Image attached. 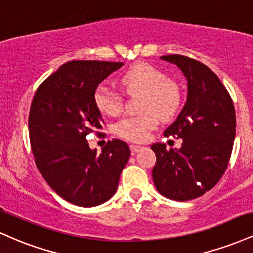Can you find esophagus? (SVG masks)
<instances>
[{
	"instance_id": "esophagus-1",
	"label": "esophagus",
	"mask_w": 253,
	"mask_h": 253,
	"mask_svg": "<svg viewBox=\"0 0 253 253\" xmlns=\"http://www.w3.org/2000/svg\"><path fill=\"white\" fill-rule=\"evenodd\" d=\"M129 149H130V152H132L133 155H134V153H136V152H138L139 150L141 149V146H139V145H134V144H132V145H130V146H129Z\"/></svg>"
}]
</instances>
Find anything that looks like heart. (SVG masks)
Masks as SVG:
<instances>
[{
	"label": "heart",
	"instance_id": "b5f03b06",
	"mask_svg": "<svg viewBox=\"0 0 253 253\" xmlns=\"http://www.w3.org/2000/svg\"><path fill=\"white\" fill-rule=\"evenodd\" d=\"M120 82L128 92L144 94L141 110L144 114L127 115L114 125V132L120 138L133 143L147 140L151 130L158 124V117H172L182 102V89L177 81L167 72L149 63L130 66L120 77ZM95 103L107 115H117L124 107V97L117 90L100 85L94 95Z\"/></svg>",
	"mask_w": 253,
	"mask_h": 253
}]
</instances>
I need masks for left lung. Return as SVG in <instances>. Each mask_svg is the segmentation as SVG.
<instances>
[{
	"instance_id": "1",
	"label": "left lung",
	"mask_w": 253,
	"mask_h": 253,
	"mask_svg": "<svg viewBox=\"0 0 253 253\" xmlns=\"http://www.w3.org/2000/svg\"><path fill=\"white\" fill-rule=\"evenodd\" d=\"M161 58L176 64L187 77L188 96L175 123L164 130L165 136L182 139L181 149L151 146L157 158L152 178L163 196L188 201L211 190L225 173L236 138V110L207 65L181 54Z\"/></svg>"
}]
</instances>
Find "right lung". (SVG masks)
<instances>
[{"label":"right lung","mask_w":253,"mask_h":253,"mask_svg":"<svg viewBox=\"0 0 253 253\" xmlns=\"http://www.w3.org/2000/svg\"><path fill=\"white\" fill-rule=\"evenodd\" d=\"M123 63L71 60L37 89L28 128L38 170L60 197L81 207L106 202L115 194L128 162V145L119 139L102 152L91 150L86 135L103 121L95 103L98 84Z\"/></svg>","instance_id":"add662e5"}]
</instances>
